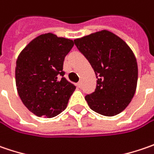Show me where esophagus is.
<instances>
[{
	"mask_svg": "<svg viewBox=\"0 0 154 154\" xmlns=\"http://www.w3.org/2000/svg\"><path fill=\"white\" fill-rule=\"evenodd\" d=\"M77 86L78 88H81V87H82V83H81V82H78L77 84Z\"/></svg>",
	"mask_w": 154,
	"mask_h": 154,
	"instance_id": "34e87169",
	"label": "esophagus"
}]
</instances>
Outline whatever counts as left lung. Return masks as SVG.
<instances>
[{"mask_svg":"<svg viewBox=\"0 0 154 154\" xmlns=\"http://www.w3.org/2000/svg\"><path fill=\"white\" fill-rule=\"evenodd\" d=\"M97 77L94 92L85 97L93 111L114 116L130 103L136 90L138 65L130 47L109 31L103 30L74 40Z\"/></svg>","mask_w":154,"mask_h":154,"instance_id":"8db88e82","label":"left lung"}]
</instances>
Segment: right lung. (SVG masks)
Returning <instances> with one entry per match:
<instances>
[{
    "instance_id": "1",
    "label": "right lung",
    "mask_w": 154,
    "mask_h": 154,
    "mask_svg": "<svg viewBox=\"0 0 154 154\" xmlns=\"http://www.w3.org/2000/svg\"><path fill=\"white\" fill-rule=\"evenodd\" d=\"M73 40L52 33L41 34L28 44L16 61L15 81L24 105L37 116L51 118L65 109L76 89L64 77L65 56Z\"/></svg>"
}]
</instances>
